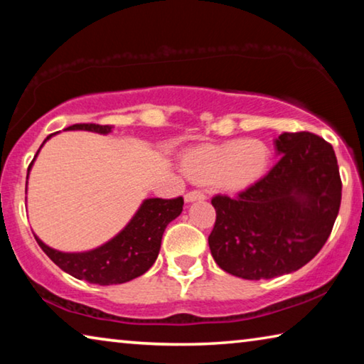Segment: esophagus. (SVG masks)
Wrapping results in <instances>:
<instances>
[{
	"label": "esophagus",
	"mask_w": 364,
	"mask_h": 364,
	"mask_svg": "<svg viewBox=\"0 0 364 364\" xmlns=\"http://www.w3.org/2000/svg\"><path fill=\"white\" fill-rule=\"evenodd\" d=\"M205 199V194L202 193V191L199 189H194V191H189V193H186V196H184V200L186 202H194V200H204Z\"/></svg>",
	"instance_id": "34e87169"
}]
</instances>
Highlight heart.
<instances>
[{"mask_svg":"<svg viewBox=\"0 0 364 364\" xmlns=\"http://www.w3.org/2000/svg\"><path fill=\"white\" fill-rule=\"evenodd\" d=\"M269 151L258 139H232L221 144H202L184 152L183 170L196 181L236 193L263 176Z\"/></svg>","mask_w":364,"mask_h":364,"instance_id":"1","label":"heart"}]
</instances>
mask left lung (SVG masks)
<instances>
[{"instance_id":"8db88e82","label":"left lung","mask_w":364,"mask_h":364,"mask_svg":"<svg viewBox=\"0 0 364 364\" xmlns=\"http://www.w3.org/2000/svg\"><path fill=\"white\" fill-rule=\"evenodd\" d=\"M278 164L237 197L215 196L213 260L242 279H271L315 258L337 218L342 181L332 146L318 134L282 133Z\"/></svg>"}]
</instances>
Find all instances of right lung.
<instances>
[{
  "mask_svg": "<svg viewBox=\"0 0 364 364\" xmlns=\"http://www.w3.org/2000/svg\"><path fill=\"white\" fill-rule=\"evenodd\" d=\"M65 130H88L107 134L112 132V127L96 125V123H77V125H72ZM53 134H49L43 141V144ZM38 152H36V156H38ZM33 160L28 165V171L32 168ZM183 204V197H176V199H157V197L156 199H146L130 220V223L123 228L115 237L102 244L101 247L88 252L67 254V252H59L48 247L36 236L35 239L41 250L60 269L69 273L73 278L85 279L91 284L100 286L123 284V282H128L144 274L152 267L159 255L165 228L181 213Z\"/></svg>",
  "mask_w": 364,
  "mask_h": 364,
  "instance_id": "obj_1",
  "label": "right lung"
}]
</instances>
